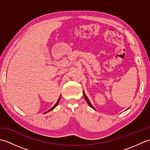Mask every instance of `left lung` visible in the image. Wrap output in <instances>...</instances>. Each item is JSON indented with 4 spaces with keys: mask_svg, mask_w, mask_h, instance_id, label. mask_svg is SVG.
Wrapping results in <instances>:
<instances>
[{
    "mask_svg": "<svg viewBox=\"0 0 150 150\" xmlns=\"http://www.w3.org/2000/svg\"><path fill=\"white\" fill-rule=\"evenodd\" d=\"M83 95H84V98H85V99H86V102L88 103V105L89 106H90V107H91L92 108H93V109H94V110H95V108H94V107L92 106V104L90 103V100H89V99H88V98L86 97V95H85V93H84V91H83Z\"/></svg>",
    "mask_w": 150,
    "mask_h": 150,
    "instance_id": "8db88e82",
    "label": "left lung"
}]
</instances>
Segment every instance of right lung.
Instances as JSON below:
<instances>
[{
    "instance_id": "obj_1",
    "label": "right lung",
    "mask_w": 150,
    "mask_h": 150,
    "mask_svg": "<svg viewBox=\"0 0 150 150\" xmlns=\"http://www.w3.org/2000/svg\"><path fill=\"white\" fill-rule=\"evenodd\" d=\"M60 97H59V100H57V103L55 104V106H54L53 107H52V108H51V109L50 110H48V111H46V113H47V112H48V111H51V110H53L54 109V108H55L57 106V105H58V104H59V100H60Z\"/></svg>"
}]
</instances>
